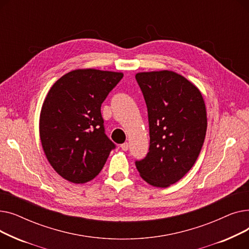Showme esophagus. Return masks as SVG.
<instances>
[{"label": "esophagus", "mask_w": 249, "mask_h": 249, "mask_svg": "<svg viewBox=\"0 0 249 249\" xmlns=\"http://www.w3.org/2000/svg\"><path fill=\"white\" fill-rule=\"evenodd\" d=\"M120 147L122 148V150L126 151V150H128V148H129V144H128L127 142H125V143H123V144H121V145H120Z\"/></svg>", "instance_id": "34e87169"}]
</instances>
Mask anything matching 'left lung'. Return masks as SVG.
Here are the masks:
<instances>
[{
    "label": "left lung",
    "mask_w": 249,
    "mask_h": 249,
    "mask_svg": "<svg viewBox=\"0 0 249 249\" xmlns=\"http://www.w3.org/2000/svg\"><path fill=\"white\" fill-rule=\"evenodd\" d=\"M149 122V151L135 161L149 185L166 188L184 177L197 160L207 131V112L199 89L172 71L138 72Z\"/></svg>",
    "instance_id": "1"
}]
</instances>
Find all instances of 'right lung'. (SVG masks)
I'll list each match as a JSON object with an SVG mask.
<instances>
[{
    "label": "right lung",
    "instance_id": "add662e5",
    "mask_svg": "<svg viewBox=\"0 0 249 249\" xmlns=\"http://www.w3.org/2000/svg\"><path fill=\"white\" fill-rule=\"evenodd\" d=\"M122 77V72L94 69L71 71L43 102L39 134L46 159L73 184L95 178L115 148L105 134L101 106Z\"/></svg>",
    "mask_w": 249,
    "mask_h": 249
}]
</instances>
